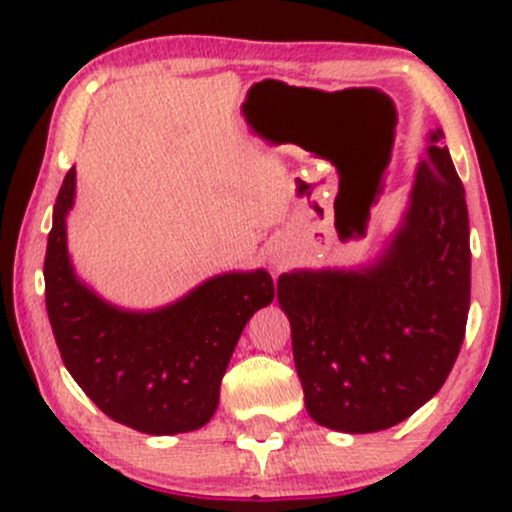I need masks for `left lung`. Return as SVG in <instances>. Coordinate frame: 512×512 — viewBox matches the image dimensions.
Wrapping results in <instances>:
<instances>
[{
	"label": "left lung",
	"mask_w": 512,
	"mask_h": 512,
	"mask_svg": "<svg viewBox=\"0 0 512 512\" xmlns=\"http://www.w3.org/2000/svg\"><path fill=\"white\" fill-rule=\"evenodd\" d=\"M443 132L431 134L409 209L361 269L281 274L305 409L320 426L375 433L424 407L448 380L469 313L472 252L464 187Z\"/></svg>",
	"instance_id": "obj_1"
}]
</instances>
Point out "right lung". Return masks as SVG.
<instances>
[{"label": "right lung", "instance_id": "right-lung-1", "mask_svg": "<svg viewBox=\"0 0 512 512\" xmlns=\"http://www.w3.org/2000/svg\"><path fill=\"white\" fill-rule=\"evenodd\" d=\"M69 168L52 211L45 252V305L57 349L76 385L117 424L149 436L202 428L219 407L221 378L245 322L274 301L269 272L207 279L154 313L105 303L76 279L67 255Z\"/></svg>", "mask_w": 512, "mask_h": 512}]
</instances>
